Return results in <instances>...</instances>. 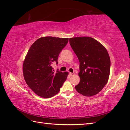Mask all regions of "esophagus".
<instances>
[{"label":"esophagus","mask_w":130,"mask_h":130,"mask_svg":"<svg viewBox=\"0 0 130 130\" xmlns=\"http://www.w3.org/2000/svg\"><path fill=\"white\" fill-rule=\"evenodd\" d=\"M75 75V73H74V72H70V75L71 76H73Z\"/></svg>","instance_id":"1"}]
</instances>
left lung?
I'll return each mask as SVG.
<instances>
[{
	"label": "left lung",
	"mask_w": 130,
	"mask_h": 130,
	"mask_svg": "<svg viewBox=\"0 0 130 130\" xmlns=\"http://www.w3.org/2000/svg\"><path fill=\"white\" fill-rule=\"evenodd\" d=\"M70 44L79 61L78 92L85 96L95 95L108 82L110 60L106 48L95 39L88 36L69 39Z\"/></svg>",
	"instance_id": "obj_1"
}]
</instances>
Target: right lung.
I'll return each instance as SVG.
<instances>
[{"label":"right lung","mask_w":130,"mask_h":130,"mask_svg":"<svg viewBox=\"0 0 130 130\" xmlns=\"http://www.w3.org/2000/svg\"><path fill=\"white\" fill-rule=\"evenodd\" d=\"M69 38L52 36L36 40L30 47L23 64L24 79L28 87L40 97L50 98L57 94L69 72L54 71L52 64L56 62Z\"/></svg>","instance_id":"add662e5"}]
</instances>
